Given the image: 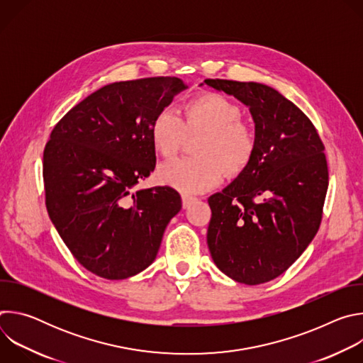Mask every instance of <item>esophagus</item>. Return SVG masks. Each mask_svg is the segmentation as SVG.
<instances>
[{
  "label": "esophagus",
  "mask_w": 363,
  "mask_h": 363,
  "mask_svg": "<svg viewBox=\"0 0 363 363\" xmlns=\"http://www.w3.org/2000/svg\"><path fill=\"white\" fill-rule=\"evenodd\" d=\"M195 198L192 195H182V206L184 208H188V206L191 205V202L194 201Z\"/></svg>",
  "instance_id": "obj_1"
}]
</instances>
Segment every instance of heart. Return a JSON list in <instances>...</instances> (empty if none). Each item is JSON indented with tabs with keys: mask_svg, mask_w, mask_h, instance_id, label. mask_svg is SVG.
<instances>
[{
	"mask_svg": "<svg viewBox=\"0 0 363 363\" xmlns=\"http://www.w3.org/2000/svg\"><path fill=\"white\" fill-rule=\"evenodd\" d=\"M242 116L240 105L217 91L188 100L184 119L169 108L158 111L150 123V142L162 157H175L188 135H202L195 149L198 157L162 164L158 179L178 191L198 194L217 186L225 171L230 175L241 172L257 146L255 130Z\"/></svg>",
	"mask_w": 363,
	"mask_h": 363,
	"instance_id": "obj_1",
	"label": "heart"
}]
</instances>
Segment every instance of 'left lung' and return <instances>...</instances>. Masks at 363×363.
Masks as SVG:
<instances>
[{
  "mask_svg": "<svg viewBox=\"0 0 363 363\" xmlns=\"http://www.w3.org/2000/svg\"><path fill=\"white\" fill-rule=\"evenodd\" d=\"M250 108L257 146L250 164L208 198L206 233L217 267L254 286L283 274L316 235L329 185L325 145L293 101L255 82L206 79Z\"/></svg>",
  "mask_w": 363,
  "mask_h": 363,
  "instance_id": "1",
  "label": "left lung"
}]
</instances>
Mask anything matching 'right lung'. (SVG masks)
<instances>
[{
	"instance_id": "obj_1",
	"label": "right lung",
	"mask_w": 363,
	"mask_h": 363,
	"mask_svg": "<svg viewBox=\"0 0 363 363\" xmlns=\"http://www.w3.org/2000/svg\"><path fill=\"white\" fill-rule=\"evenodd\" d=\"M184 89L171 76L116 82L82 100L50 133L43 155L48 217L99 277L123 280L145 270L181 210L174 188L135 186L157 162L153 116Z\"/></svg>"
}]
</instances>
